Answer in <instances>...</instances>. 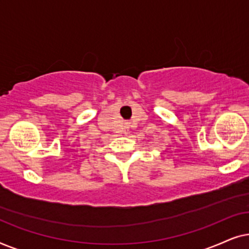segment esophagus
Listing matches in <instances>:
<instances>
[{
  "instance_id": "34e87169",
  "label": "esophagus",
  "mask_w": 249,
  "mask_h": 249,
  "mask_svg": "<svg viewBox=\"0 0 249 249\" xmlns=\"http://www.w3.org/2000/svg\"><path fill=\"white\" fill-rule=\"evenodd\" d=\"M123 132H124L125 135H127L128 133H130V131H128V126H125L124 127V131H123Z\"/></svg>"
}]
</instances>
